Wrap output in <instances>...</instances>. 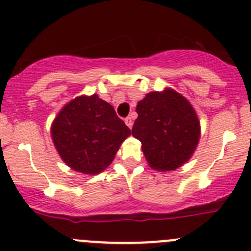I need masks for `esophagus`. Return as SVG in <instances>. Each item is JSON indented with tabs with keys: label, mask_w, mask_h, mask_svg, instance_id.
I'll list each match as a JSON object with an SVG mask.
<instances>
[{
	"label": "esophagus",
	"mask_w": 251,
	"mask_h": 251,
	"mask_svg": "<svg viewBox=\"0 0 251 251\" xmlns=\"http://www.w3.org/2000/svg\"><path fill=\"white\" fill-rule=\"evenodd\" d=\"M124 122H126V124H127V126H128V128H130V129H132V127H133V119H132V117H127V118L124 119Z\"/></svg>",
	"instance_id": "34e87169"
}]
</instances>
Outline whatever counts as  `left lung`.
<instances>
[{"instance_id":"left-lung-1","label":"left lung","mask_w":251,"mask_h":251,"mask_svg":"<svg viewBox=\"0 0 251 251\" xmlns=\"http://www.w3.org/2000/svg\"><path fill=\"white\" fill-rule=\"evenodd\" d=\"M132 135L151 169L171 171L186 164L201 134L197 113L188 100L173 88L145 95L137 104Z\"/></svg>"}]
</instances>
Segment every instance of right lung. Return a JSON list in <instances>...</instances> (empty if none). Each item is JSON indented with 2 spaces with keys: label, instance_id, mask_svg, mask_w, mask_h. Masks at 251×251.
<instances>
[{
  "label": "right lung",
  "instance_id": "right-lung-1",
  "mask_svg": "<svg viewBox=\"0 0 251 251\" xmlns=\"http://www.w3.org/2000/svg\"><path fill=\"white\" fill-rule=\"evenodd\" d=\"M130 129L114 108L96 94L75 97L51 124V138L61 160L74 171L97 175L113 161Z\"/></svg>",
  "mask_w": 251,
  "mask_h": 251
}]
</instances>
